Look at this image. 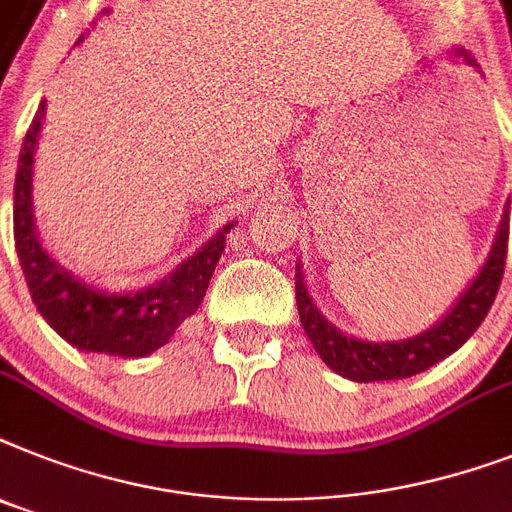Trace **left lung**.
Returning <instances> with one entry per match:
<instances>
[{
    "instance_id": "obj_1",
    "label": "left lung",
    "mask_w": 512,
    "mask_h": 512,
    "mask_svg": "<svg viewBox=\"0 0 512 512\" xmlns=\"http://www.w3.org/2000/svg\"><path fill=\"white\" fill-rule=\"evenodd\" d=\"M458 54L468 60V65H476V60H471L463 49H458ZM508 236L510 215L505 210L500 234H497V242L489 252V260L476 276V281L468 286V292L460 297L458 305L452 307L450 315L442 323H436L426 334L405 339V342H363V339H352V336L336 331L313 305L297 265L294 289H297L299 321H302L307 339L313 342L315 352L323 357L328 368H334L339 376L360 381V384L394 381V378H407L426 371L455 350H460L471 339L473 331L484 323L502 284L505 257H508Z\"/></svg>"
}]
</instances>
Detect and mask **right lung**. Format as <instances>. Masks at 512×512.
<instances>
[{
	"label": "right lung",
	"instance_id": "right-lung-1",
	"mask_svg": "<svg viewBox=\"0 0 512 512\" xmlns=\"http://www.w3.org/2000/svg\"><path fill=\"white\" fill-rule=\"evenodd\" d=\"M41 118H44V105L39 107L23 139L18 176H15V210H12L15 249L33 305L44 315V321L78 350L120 357L149 355L168 342L189 315L197 313L220 252L226 247V234L234 223H228L173 276L144 292L107 294L81 284L41 249L33 231L31 165Z\"/></svg>",
	"mask_w": 512,
	"mask_h": 512
}]
</instances>
